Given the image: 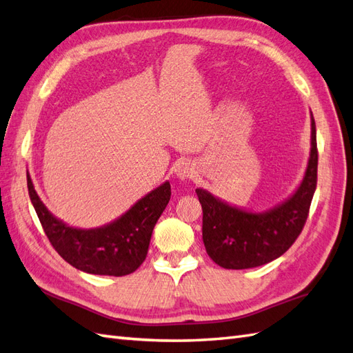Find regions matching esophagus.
Returning <instances> with one entry per match:
<instances>
[{"label": "esophagus", "mask_w": 353, "mask_h": 353, "mask_svg": "<svg viewBox=\"0 0 353 353\" xmlns=\"http://www.w3.org/2000/svg\"><path fill=\"white\" fill-rule=\"evenodd\" d=\"M174 173L179 179L185 180V179L192 176V165L189 164V162H185V161L179 162V164L174 167Z\"/></svg>", "instance_id": "esophagus-1"}]
</instances>
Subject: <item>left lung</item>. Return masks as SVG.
Returning <instances> with one entry per match:
<instances>
[{
    "label": "left lung",
    "mask_w": 353,
    "mask_h": 353,
    "mask_svg": "<svg viewBox=\"0 0 353 353\" xmlns=\"http://www.w3.org/2000/svg\"><path fill=\"white\" fill-rule=\"evenodd\" d=\"M310 157L292 195L265 212L230 204L203 188L195 192L203 207V241L207 254L227 270L254 268L282 256L304 227L318 180L316 125L310 112Z\"/></svg>",
    "instance_id": "obj_1"
}]
</instances>
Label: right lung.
I'll return each mask as SVG.
<instances>
[{
	"label": "right lung",
	"mask_w": 353,
	"mask_h": 353,
	"mask_svg": "<svg viewBox=\"0 0 353 353\" xmlns=\"http://www.w3.org/2000/svg\"><path fill=\"white\" fill-rule=\"evenodd\" d=\"M31 203L52 246L70 265L89 274L126 276L146 259L152 231L170 201V182L144 195L119 218L98 228L70 227L53 216L26 171Z\"/></svg>",
	"instance_id": "obj_1"
}]
</instances>
